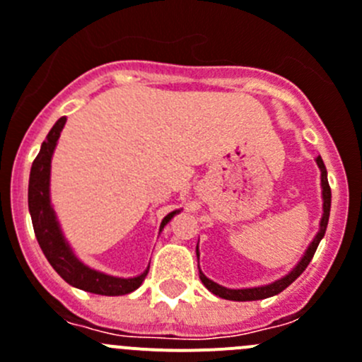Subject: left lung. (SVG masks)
<instances>
[{
    "mask_svg": "<svg viewBox=\"0 0 362 362\" xmlns=\"http://www.w3.org/2000/svg\"><path fill=\"white\" fill-rule=\"evenodd\" d=\"M317 164H318V168H320V173H322V198H324V214H322L320 230H318L317 237L313 238V242L310 244V247L306 249V252H304V256L300 258V262L293 267L292 272H288L285 278L278 279V281L270 283V285H265V286H255V288H240V290L224 288V286L217 285V283H214L212 279L206 278L202 270H199V279H202L203 285H205L206 288L214 293V296L221 297V299H226V300H238V303H240V300L267 299V297H272V296H278V293H281L286 286L292 285V283L296 281L300 274H303L304 270H306V267L310 265L311 258H313L315 251H317L318 244H320V240L324 238L325 230H327L329 214H331V187H329V182H327V170H325V164H324V160H322L320 156L317 157ZM196 255H198V247H196ZM198 269H199V265H198Z\"/></svg>",
    "mask_w": 362,
    "mask_h": 362,
    "instance_id": "left-lung-1",
    "label": "left lung"
}]
</instances>
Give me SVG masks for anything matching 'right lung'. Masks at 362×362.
Listing matches in <instances>:
<instances>
[{"mask_svg": "<svg viewBox=\"0 0 362 362\" xmlns=\"http://www.w3.org/2000/svg\"><path fill=\"white\" fill-rule=\"evenodd\" d=\"M65 122L66 118L62 117L52 125L47 138L42 143L40 152H38L33 164H31L30 185H28V206H30L35 237H37L38 245H40L47 262L52 265V269L69 285L84 290V292L99 293V296H125V293L134 292L136 288L141 286L146 274H148V269L143 274L136 276V278L125 279L107 276L104 272L93 270L84 265V263H81L72 252V249H70L69 242L63 237L56 214L51 206V198H49L51 159ZM177 212H180V210H175V212L168 214L164 217L163 223H160V230L170 223L171 217Z\"/></svg>", "mask_w": 362, "mask_h": 362, "instance_id": "right-lung-1", "label": "right lung"}]
</instances>
